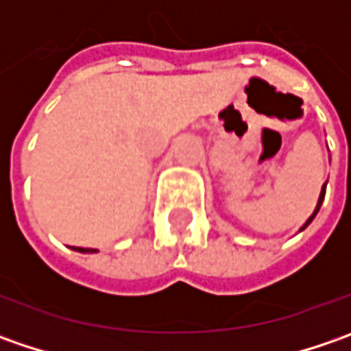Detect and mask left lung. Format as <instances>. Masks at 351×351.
<instances>
[{"mask_svg":"<svg viewBox=\"0 0 351 351\" xmlns=\"http://www.w3.org/2000/svg\"><path fill=\"white\" fill-rule=\"evenodd\" d=\"M324 193H326V183H324V185H322V191H320V197H318L317 209H315V213H313V215H311V217H308V221H306V223L303 224V228H306V226H308V224L313 223V219H315V217H317L318 209H320V205H322V201H324Z\"/></svg>","mask_w":351,"mask_h":351,"instance_id":"obj_1","label":"left lung"}]
</instances>
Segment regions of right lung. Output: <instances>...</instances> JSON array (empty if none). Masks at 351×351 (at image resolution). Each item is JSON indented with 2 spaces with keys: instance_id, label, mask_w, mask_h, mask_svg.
<instances>
[{
  "instance_id": "obj_1",
  "label": "right lung",
  "mask_w": 351,
  "mask_h": 351,
  "mask_svg": "<svg viewBox=\"0 0 351 351\" xmlns=\"http://www.w3.org/2000/svg\"><path fill=\"white\" fill-rule=\"evenodd\" d=\"M75 250V252H88V254H89V252H97V250H93V248H74Z\"/></svg>"
}]
</instances>
